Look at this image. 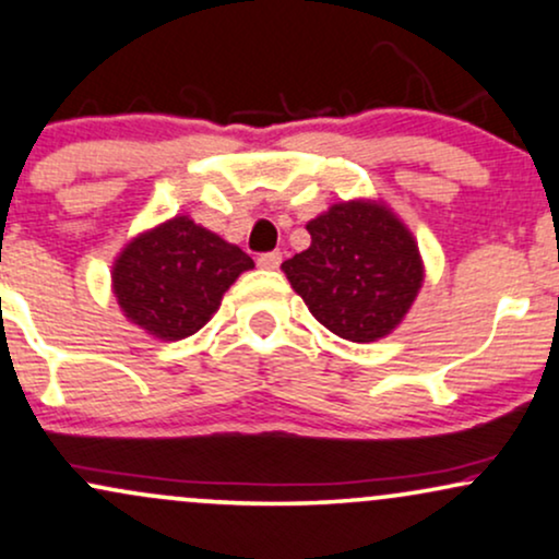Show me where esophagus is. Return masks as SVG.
Listing matches in <instances>:
<instances>
[{
    "label": "esophagus",
    "mask_w": 559,
    "mask_h": 559,
    "mask_svg": "<svg viewBox=\"0 0 559 559\" xmlns=\"http://www.w3.org/2000/svg\"><path fill=\"white\" fill-rule=\"evenodd\" d=\"M258 265L262 271H275V267L281 265V252H267V254H260L258 258Z\"/></svg>",
    "instance_id": "obj_1"
}]
</instances>
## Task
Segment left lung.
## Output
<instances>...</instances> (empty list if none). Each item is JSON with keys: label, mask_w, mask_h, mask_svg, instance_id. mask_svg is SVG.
I'll list each match as a JSON object with an SVG mask.
<instances>
[{"label": "left lung", "mask_w": 559, "mask_h": 559, "mask_svg": "<svg viewBox=\"0 0 559 559\" xmlns=\"http://www.w3.org/2000/svg\"><path fill=\"white\" fill-rule=\"evenodd\" d=\"M307 230L310 247L281 265L307 310L346 342L389 336L426 275L413 230L381 199L331 204Z\"/></svg>", "instance_id": "obj_1"}]
</instances>
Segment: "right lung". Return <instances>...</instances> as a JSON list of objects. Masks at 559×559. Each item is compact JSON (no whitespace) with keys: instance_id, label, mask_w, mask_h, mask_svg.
<instances>
[{"instance_id":"right-lung-1","label":"right lung","mask_w":559,"mask_h":559,"mask_svg":"<svg viewBox=\"0 0 559 559\" xmlns=\"http://www.w3.org/2000/svg\"><path fill=\"white\" fill-rule=\"evenodd\" d=\"M254 262L189 215L133 236L112 262V294L126 320L159 342H181L215 316L223 294Z\"/></svg>"}]
</instances>
